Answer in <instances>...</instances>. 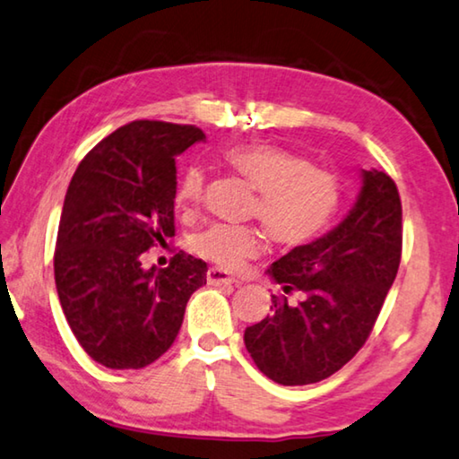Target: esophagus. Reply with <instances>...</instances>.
I'll return each mask as SVG.
<instances>
[{"mask_svg":"<svg viewBox=\"0 0 459 459\" xmlns=\"http://www.w3.org/2000/svg\"><path fill=\"white\" fill-rule=\"evenodd\" d=\"M206 280L210 286H235L237 280L230 278V275L221 267H210L206 273Z\"/></svg>","mask_w":459,"mask_h":459,"instance_id":"esophagus-1","label":"esophagus"}]
</instances>
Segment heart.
I'll return each instance as SVG.
<instances>
[{
  "label": "heart",
  "instance_id": "obj_1",
  "mask_svg": "<svg viewBox=\"0 0 459 459\" xmlns=\"http://www.w3.org/2000/svg\"><path fill=\"white\" fill-rule=\"evenodd\" d=\"M232 171L259 192L253 208L269 237L283 247H302L316 241L331 227L343 198L337 173L310 163L300 152L275 144H238L224 152ZM204 194V171L187 167L181 176L176 202L190 212ZM259 230L237 224H212L194 241L204 259L224 269H237L261 251Z\"/></svg>",
  "mask_w": 459,
  "mask_h": 459
}]
</instances>
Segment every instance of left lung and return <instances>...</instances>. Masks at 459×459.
Returning a JSON list of instances; mask_svg holds the SVG:
<instances>
[{"mask_svg":"<svg viewBox=\"0 0 459 459\" xmlns=\"http://www.w3.org/2000/svg\"><path fill=\"white\" fill-rule=\"evenodd\" d=\"M355 206L308 245L269 267L283 294L272 315L245 329V347L269 380L304 386L339 372L366 343L403 255V204L384 171H363Z\"/></svg>","mask_w":459,"mask_h":459,"instance_id":"8db88e82","label":"left lung"}]
</instances>
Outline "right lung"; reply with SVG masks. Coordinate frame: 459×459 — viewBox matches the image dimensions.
Returning <instances> with one entry per match:
<instances>
[{
  "label": "right lung",
  "mask_w": 459,
  "mask_h": 459,
  "mask_svg": "<svg viewBox=\"0 0 459 459\" xmlns=\"http://www.w3.org/2000/svg\"><path fill=\"white\" fill-rule=\"evenodd\" d=\"M204 138L190 125L134 120L87 152L71 179L55 283L73 334L101 366L141 369L161 358L206 283L208 265L184 251L167 267L143 265L176 235V157Z\"/></svg>",
  "instance_id": "obj_1"
}]
</instances>
